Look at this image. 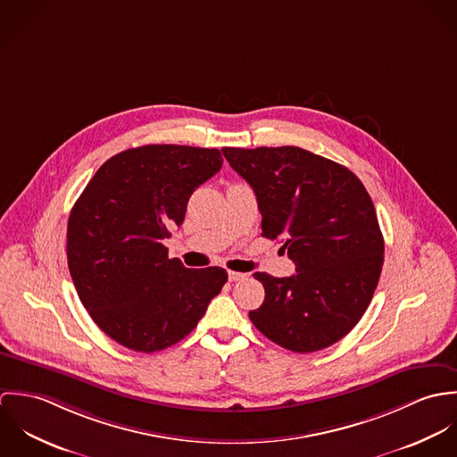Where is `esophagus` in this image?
I'll list each match as a JSON object with an SVG mask.
<instances>
[{"label": "esophagus", "instance_id": "1", "mask_svg": "<svg viewBox=\"0 0 457 457\" xmlns=\"http://www.w3.org/2000/svg\"><path fill=\"white\" fill-rule=\"evenodd\" d=\"M228 279L230 281H243V279H246V274L236 272V270H228Z\"/></svg>", "mask_w": 457, "mask_h": 457}]
</instances>
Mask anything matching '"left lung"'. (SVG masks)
<instances>
[{"mask_svg": "<svg viewBox=\"0 0 457 457\" xmlns=\"http://www.w3.org/2000/svg\"><path fill=\"white\" fill-rule=\"evenodd\" d=\"M221 151L257 195L262 236L283 237L297 270L253 274L265 299L250 320L297 353L334 345L362 319L380 279L384 237L371 196L352 170L295 145Z\"/></svg>", "mask_w": 457, "mask_h": 457, "instance_id": "left-lung-1", "label": "left lung"}]
</instances>
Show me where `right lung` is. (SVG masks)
Here are the masks:
<instances>
[{
	"instance_id": "obj_1",
	"label": "right lung",
	"mask_w": 457,
	"mask_h": 457,
	"mask_svg": "<svg viewBox=\"0 0 457 457\" xmlns=\"http://www.w3.org/2000/svg\"><path fill=\"white\" fill-rule=\"evenodd\" d=\"M221 163L218 149L133 147L109 158L73 204L70 276L93 322L120 345L144 353L176 345L227 283L225 269H188L163 245Z\"/></svg>"
}]
</instances>
